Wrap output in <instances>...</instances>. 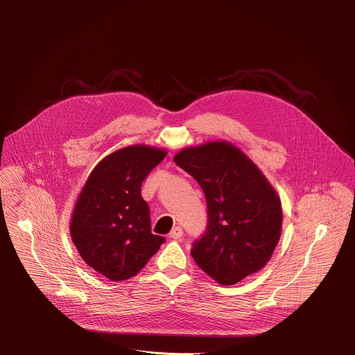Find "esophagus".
Instances as JSON below:
<instances>
[{"label": "esophagus", "mask_w": 355, "mask_h": 355, "mask_svg": "<svg viewBox=\"0 0 355 355\" xmlns=\"http://www.w3.org/2000/svg\"><path fill=\"white\" fill-rule=\"evenodd\" d=\"M182 234H184V232H182V227L181 226H175V227H173V230L170 232V237L171 239H175V240H178V239H181L182 237Z\"/></svg>", "instance_id": "1"}]
</instances>
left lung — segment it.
I'll list each match as a JSON object with an SVG mask.
<instances>
[{
    "label": "left lung",
    "mask_w": 355,
    "mask_h": 355,
    "mask_svg": "<svg viewBox=\"0 0 355 355\" xmlns=\"http://www.w3.org/2000/svg\"><path fill=\"white\" fill-rule=\"evenodd\" d=\"M174 162L192 175L207 198L208 227L191 256L220 285L260 271L281 237V199L243 151L229 141L182 148Z\"/></svg>",
    "instance_id": "8db88e82"
}]
</instances>
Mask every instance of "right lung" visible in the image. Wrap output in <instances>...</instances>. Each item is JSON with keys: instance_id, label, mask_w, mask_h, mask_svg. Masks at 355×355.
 Masks as SVG:
<instances>
[{"instance_id": "right-lung-1", "label": "right lung", "mask_w": 355, "mask_h": 355, "mask_svg": "<svg viewBox=\"0 0 355 355\" xmlns=\"http://www.w3.org/2000/svg\"><path fill=\"white\" fill-rule=\"evenodd\" d=\"M166 155L146 144L114 151L94 167L76 200L71 240L88 267L111 281L136 275L164 243L151 233L140 189Z\"/></svg>"}]
</instances>
